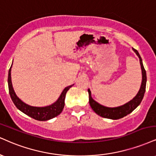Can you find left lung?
I'll list each match as a JSON object with an SVG mask.
<instances>
[{
  "label": "left lung",
  "mask_w": 156,
  "mask_h": 156,
  "mask_svg": "<svg viewBox=\"0 0 156 156\" xmlns=\"http://www.w3.org/2000/svg\"><path fill=\"white\" fill-rule=\"evenodd\" d=\"M132 49L135 52V54L137 55V57L140 59V66H141L142 70V83L140 89L139 90L138 93L133 98L132 100L129 101V102L126 103L123 105L116 107V108H108V107L103 106L100 105L94 99H93L91 97V93L90 89H88L89 97V104L91 108L94 111L97 115L105 119H110L112 120H117L121 118H123L124 116L127 115L128 114L131 113L134 109H136L140 105L141 103L142 99L144 97V92H145L146 83H147V76H146V71L144 70L143 63H142V58L140 57V54L136 49L132 48Z\"/></svg>",
  "instance_id": "left-lung-1"
}]
</instances>
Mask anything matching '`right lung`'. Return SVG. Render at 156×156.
Returning a JSON list of instances; mask_svg holds the SVG:
<instances>
[{"label": "right lung", "instance_id": "right-lung-1", "mask_svg": "<svg viewBox=\"0 0 156 156\" xmlns=\"http://www.w3.org/2000/svg\"><path fill=\"white\" fill-rule=\"evenodd\" d=\"M12 66L9 70V76H8V85H9V94H10L11 98H12L13 102L15 106L20 111L24 112V114L33 118L37 121H48L53 118L56 117L59 115L62 111L64 106H65V99L66 96L67 91L72 87L73 85L67 86L65 88L61 93L60 96L55 102L50 105L46 107H33L29 105L26 104L16 96L12 83V77H11V71H12Z\"/></svg>", "mask_w": 156, "mask_h": 156}]
</instances>
